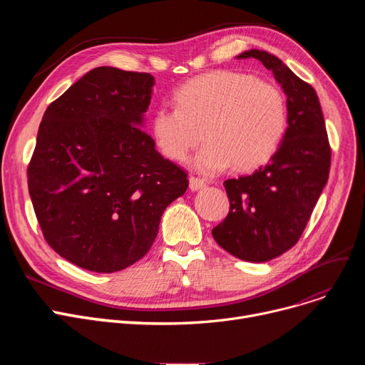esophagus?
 <instances>
[{
    "mask_svg": "<svg viewBox=\"0 0 365 365\" xmlns=\"http://www.w3.org/2000/svg\"><path fill=\"white\" fill-rule=\"evenodd\" d=\"M204 186H205V183H204L202 179L195 178V176H190V178H189V187L192 189V190H200V189H202Z\"/></svg>",
    "mask_w": 365,
    "mask_h": 365,
    "instance_id": "obj_1",
    "label": "esophagus"
}]
</instances>
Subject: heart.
<instances>
[{"instance_id":"b5f03b06","label":"heart","mask_w":365,"mask_h":365,"mask_svg":"<svg viewBox=\"0 0 365 365\" xmlns=\"http://www.w3.org/2000/svg\"><path fill=\"white\" fill-rule=\"evenodd\" d=\"M176 108L160 106L150 121L153 139L170 160L194 158L197 168L217 173L232 164L238 171L269 161L289 127L282 90L255 75L212 71L189 80L175 93Z\"/></svg>"}]
</instances>
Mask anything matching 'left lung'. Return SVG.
Returning a JSON list of instances; mask_svg holds the SVG:
<instances>
[{
	"instance_id": "8db88e82",
	"label": "left lung",
	"mask_w": 365,
	"mask_h": 365,
	"mask_svg": "<svg viewBox=\"0 0 365 365\" xmlns=\"http://www.w3.org/2000/svg\"><path fill=\"white\" fill-rule=\"evenodd\" d=\"M272 71L287 94L289 127L266 165L253 175L223 182L229 213L213 227V238L227 253L245 262H267L299 241L329 180L331 148L318 96L278 57L248 50Z\"/></svg>"
}]
</instances>
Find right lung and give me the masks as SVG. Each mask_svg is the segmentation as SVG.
Returning <instances> with one entry per match:
<instances>
[{"mask_svg":"<svg viewBox=\"0 0 365 365\" xmlns=\"http://www.w3.org/2000/svg\"><path fill=\"white\" fill-rule=\"evenodd\" d=\"M153 76L101 66L48 105L28 165L47 244L87 271L110 274L142 259L164 210L187 189L186 171L140 128Z\"/></svg>","mask_w":365,"mask_h":365,"instance_id":"add662e5","label":"right lung"}]
</instances>
